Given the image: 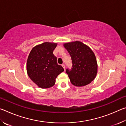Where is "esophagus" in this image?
<instances>
[{"instance_id": "1", "label": "esophagus", "mask_w": 126, "mask_h": 126, "mask_svg": "<svg viewBox=\"0 0 126 126\" xmlns=\"http://www.w3.org/2000/svg\"><path fill=\"white\" fill-rule=\"evenodd\" d=\"M62 66L63 67V68H64V69L65 70V64H62Z\"/></svg>"}]
</instances>
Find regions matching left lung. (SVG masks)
I'll use <instances>...</instances> for the list:
<instances>
[{
    "instance_id": "obj_1",
    "label": "left lung",
    "mask_w": 126,
    "mask_h": 126,
    "mask_svg": "<svg viewBox=\"0 0 126 126\" xmlns=\"http://www.w3.org/2000/svg\"><path fill=\"white\" fill-rule=\"evenodd\" d=\"M64 46L71 57L72 68H67L65 72L72 84L81 87L90 83L97 73V61L93 51L79 41L65 43Z\"/></svg>"
}]
</instances>
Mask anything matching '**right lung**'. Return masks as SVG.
Returning <instances> with one entry per match:
<instances>
[{
  "mask_svg": "<svg viewBox=\"0 0 126 126\" xmlns=\"http://www.w3.org/2000/svg\"><path fill=\"white\" fill-rule=\"evenodd\" d=\"M56 43L45 42L34 47L28 58L27 73L29 78L39 87L47 88L53 86L55 78L64 71L58 64L53 54Z\"/></svg>",
  "mask_w": 126,
  "mask_h": 126,
  "instance_id": "add662e5",
  "label": "right lung"
}]
</instances>
